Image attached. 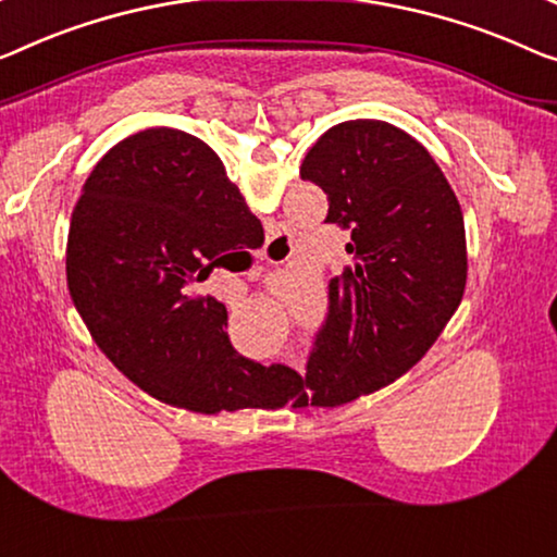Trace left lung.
<instances>
[{
  "label": "left lung",
  "instance_id": "obj_1",
  "mask_svg": "<svg viewBox=\"0 0 557 557\" xmlns=\"http://www.w3.org/2000/svg\"><path fill=\"white\" fill-rule=\"evenodd\" d=\"M300 177L327 195L325 222L350 230L352 264L330 280L327 320L285 403L337 408L395 383L450 322L468 280L465 222L428 149L380 120L330 127Z\"/></svg>",
  "mask_w": 557,
  "mask_h": 557
}]
</instances>
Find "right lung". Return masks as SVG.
<instances>
[{"instance_id": "right-lung-1", "label": "right lung", "mask_w": 557, "mask_h": 557, "mask_svg": "<svg viewBox=\"0 0 557 557\" xmlns=\"http://www.w3.org/2000/svg\"><path fill=\"white\" fill-rule=\"evenodd\" d=\"M262 239L220 157L152 127L114 145L82 187L66 287L99 350L157 400L205 414L275 408L289 370L243 358L225 305L193 295L225 252Z\"/></svg>"}]
</instances>
